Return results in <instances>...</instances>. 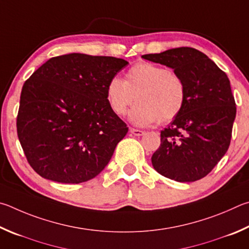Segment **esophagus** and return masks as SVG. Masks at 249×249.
<instances>
[{
  "label": "esophagus",
  "mask_w": 249,
  "mask_h": 249,
  "mask_svg": "<svg viewBox=\"0 0 249 249\" xmlns=\"http://www.w3.org/2000/svg\"><path fill=\"white\" fill-rule=\"evenodd\" d=\"M130 132H131L133 136H137V137H140L144 134V131H142V130H139V129H134V128H130Z\"/></svg>",
  "instance_id": "34e87169"
}]
</instances>
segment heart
Instances as JSON below:
<instances>
[{
  "label": "heart",
  "instance_id": "obj_1",
  "mask_svg": "<svg viewBox=\"0 0 249 249\" xmlns=\"http://www.w3.org/2000/svg\"><path fill=\"white\" fill-rule=\"evenodd\" d=\"M186 94L185 82L178 74L150 62L134 64L125 72L124 81L115 76L106 87L108 105L117 116L125 115L137 97L138 104L130 112L137 125L173 121L185 106Z\"/></svg>",
  "mask_w": 249,
  "mask_h": 249
}]
</instances>
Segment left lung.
Wrapping results in <instances>:
<instances>
[{
  "mask_svg": "<svg viewBox=\"0 0 249 249\" xmlns=\"http://www.w3.org/2000/svg\"><path fill=\"white\" fill-rule=\"evenodd\" d=\"M142 58L174 69L184 80L187 93L181 112L160 131L152 165L169 179H201L223 158L232 138L236 104L229 77L194 48H175Z\"/></svg>",
  "mask_w": 249,
  "mask_h": 249,
  "instance_id": "1",
  "label": "left lung"
}]
</instances>
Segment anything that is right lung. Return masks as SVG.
Wrapping results in <instances>:
<instances>
[{
    "label": "right lung",
    "instance_id": "right-lung-1",
    "mask_svg": "<svg viewBox=\"0 0 249 249\" xmlns=\"http://www.w3.org/2000/svg\"><path fill=\"white\" fill-rule=\"evenodd\" d=\"M127 64L115 56L63 54L48 60L24 83L17 136L38 175L80 184L106 167L128 132L109 107L106 87Z\"/></svg>",
    "mask_w": 249,
    "mask_h": 249
}]
</instances>
